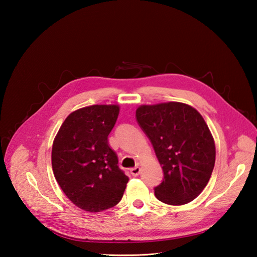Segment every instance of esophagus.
Instances as JSON below:
<instances>
[{"label": "esophagus", "instance_id": "obj_1", "mask_svg": "<svg viewBox=\"0 0 257 257\" xmlns=\"http://www.w3.org/2000/svg\"><path fill=\"white\" fill-rule=\"evenodd\" d=\"M130 173H132L134 177H138V176H139V173H140V167H139V166H137V167L133 168L132 170H130Z\"/></svg>", "mask_w": 257, "mask_h": 257}]
</instances>
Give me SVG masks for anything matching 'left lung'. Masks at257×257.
<instances>
[{"instance_id": "1", "label": "left lung", "mask_w": 257, "mask_h": 257, "mask_svg": "<svg viewBox=\"0 0 257 257\" xmlns=\"http://www.w3.org/2000/svg\"><path fill=\"white\" fill-rule=\"evenodd\" d=\"M163 170L155 195L163 203L183 205L206 187L215 163V144L201 113L178 101L141 105L136 110Z\"/></svg>"}]
</instances>
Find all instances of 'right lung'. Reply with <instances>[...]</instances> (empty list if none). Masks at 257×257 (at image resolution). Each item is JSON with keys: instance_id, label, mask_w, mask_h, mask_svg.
Masks as SVG:
<instances>
[{"instance_id": "1", "label": "right lung", "mask_w": 257, "mask_h": 257, "mask_svg": "<svg viewBox=\"0 0 257 257\" xmlns=\"http://www.w3.org/2000/svg\"><path fill=\"white\" fill-rule=\"evenodd\" d=\"M118 105H92L68 114L52 148L53 172L59 187L79 209L100 212L121 200L129 178L118 167L108 144Z\"/></svg>"}]
</instances>
